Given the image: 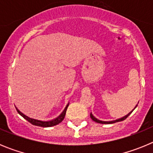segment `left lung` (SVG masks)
Masks as SVG:
<instances>
[{
  "label": "left lung",
  "instance_id": "8db88e82",
  "mask_svg": "<svg viewBox=\"0 0 153 153\" xmlns=\"http://www.w3.org/2000/svg\"><path fill=\"white\" fill-rule=\"evenodd\" d=\"M138 103H139V102H138ZM136 106H137V105H136V106H135V108H134V109H132V111H131V112H129V113H128V114H126V116H124V117H121V118H119V119H117V120H111V121H102V120H98V119H97V118H96V117H94V116H93V114H92V113H90V118H91L92 120H93V121H94V122L97 123H101V124H111V123H115L120 122V121H123L124 120H126V119L127 117H129V115H130L131 113H132V112L133 111V110H134L135 109H136Z\"/></svg>",
  "mask_w": 153,
  "mask_h": 153
}]
</instances>
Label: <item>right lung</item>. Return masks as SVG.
<instances>
[{
    "instance_id": "add662e5",
    "label": "right lung",
    "mask_w": 153,
    "mask_h": 153,
    "mask_svg": "<svg viewBox=\"0 0 153 153\" xmlns=\"http://www.w3.org/2000/svg\"><path fill=\"white\" fill-rule=\"evenodd\" d=\"M68 106H69V102L67 106H66L65 109H63V111L62 112V113H60L57 117H56V118L51 120H47V121H44V120H36V119H33V118H31V117H27V116H26L25 114H24L22 112L20 111V110H19L16 106L15 107H16V109H17V113L21 115V117H24L25 120H27L28 122L30 123L31 124H33V125L34 126H37L51 127V126H53L57 125V124H59L60 123H61L62 121H63V119H64L65 117V115H66V112H67V107H68Z\"/></svg>"
}]
</instances>
